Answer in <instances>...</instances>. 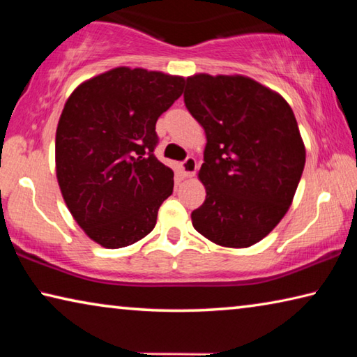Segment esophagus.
Returning a JSON list of instances; mask_svg holds the SVG:
<instances>
[{"label":"esophagus","mask_w":357,"mask_h":357,"mask_svg":"<svg viewBox=\"0 0 357 357\" xmlns=\"http://www.w3.org/2000/svg\"><path fill=\"white\" fill-rule=\"evenodd\" d=\"M181 170H183L185 178L193 176V174H195V172H197V160L193 159L192 155L185 157V160L181 162Z\"/></svg>","instance_id":"esophagus-1"}]
</instances>
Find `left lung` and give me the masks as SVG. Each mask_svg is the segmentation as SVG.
<instances>
[{"label":"left lung","instance_id":"1","mask_svg":"<svg viewBox=\"0 0 357 357\" xmlns=\"http://www.w3.org/2000/svg\"><path fill=\"white\" fill-rule=\"evenodd\" d=\"M184 104L206 134L200 168L206 200L193 228L213 243L243 249L287 214L304 172L305 148L287 100L241 75L185 80Z\"/></svg>","mask_w":357,"mask_h":357}]
</instances>
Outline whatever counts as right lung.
I'll use <instances>...</instances> for the list:
<instances>
[{"mask_svg":"<svg viewBox=\"0 0 357 357\" xmlns=\"http://www.w3.org/2000/svg\"><path fill=\"white\" fill-rule=\"evenodd\" d=\"M184 88L183 77L116 68L82 83L56 129V178L78 225L119 249L153 231L173 193V170L154 155L155 123Z\"/></svg>","mask_w":357,"mask_h":357,"instance_id":"right-lung-1","label":"right lung"}]
</instances>
